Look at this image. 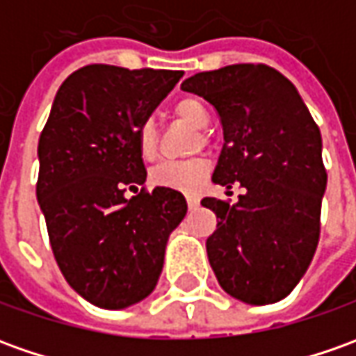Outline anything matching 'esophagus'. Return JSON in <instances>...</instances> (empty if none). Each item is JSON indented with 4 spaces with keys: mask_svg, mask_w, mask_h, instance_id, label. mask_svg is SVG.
I'll use <instances>...</instances> for the list:
<instances>
[{
    "mask_svg": "<svg viewBox=\"0 0 356 356\" xmlns=\"http://www.w3.org/2000/svg\"><path fill=\"white\" fill-rule=\"evenodd\" d=\"M187 204H188V209H197L198 198L195 197V195H187Z\"/></svg>",
    "mask_w": 356,
    "mask_h": 356,
    "instance_id": "esophagus-1",
    "label": "esophagus"
}]
</instances>
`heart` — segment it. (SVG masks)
<instances>
[{
  "mask_svg": "<svg viewBox=\"0 0 356 356\" xmlns=\"http://www.w3.org/2000/svg\"><path fill=\"white\" fill-rule=\"evenodd\" d=\"M175 117L181 118L188 122L191 127L198 128H207L210 124V113L207 105L197 99V97H185L181 99L175 108H173ZM138 147H140V154L146 159L154 158L156 152H158V127L152 118L144 120L140 127H138L136 132ZM207 134L200 132V138L195 140V149L200 147V144H207ZM207 173V161L202 158H193V159H165L161 161L159 165L152 169V179L158 183V185H163V187L169 188H177V191H193L197 188V185L200 183V179L204 177Z\"/></svg>",
  "mask_w": 356,
  "mask_h": 356,
  "instance_id": "heart-1",
  "label": "heart"
}]
</instances>
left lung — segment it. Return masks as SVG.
Instances as JSON below:
<instances>
[{
	"instance_id": "8db88e82",
	"label": "left lung",
	"mask_w": 356,
	"mask_h": 356,
	"mask_svg": "<svg viewBox=\"0 0 356 356\" xmlns=\"http://www.w3.org/2000/svg\"><path fill=\"white\" fill-rule=\"evenodd\" d=\"M218 113L224 146L212 181L245 188L236 204L200 200L216 218L210 267L229 296L253 306L286 298L320 239L327 173L321 134L296 87L265 64L200 72L181 83Z\"/></svg>"
}]
</instances>
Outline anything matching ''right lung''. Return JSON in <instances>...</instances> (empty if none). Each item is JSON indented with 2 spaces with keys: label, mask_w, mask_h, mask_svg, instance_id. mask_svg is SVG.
Returning <instances> with one entry per match:
<instances>
[{
  "label": "right lung",
  "mask_w": 356,
  "mask_h": 356,
  "mask_svg": "<svg viewBox=\"0 0 356 356\" xmlns=\"http://www.w3.org/2000/svg\"><path fill=\"white\" fill-rule=\"evenodd\" d=\"M183 72L91 64L60 86L38 140L36 200L67 284L105 310L152 294L171 232L187 214L169 187L138 191L146 168L138 127Z\"/></svg>",
  "instance_id": "obj_1"
}]
</instances>
